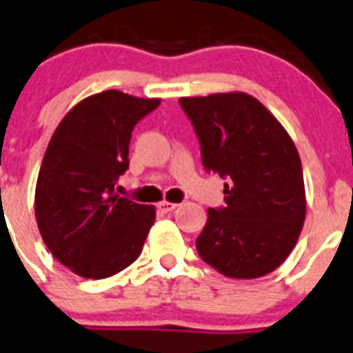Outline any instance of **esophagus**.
Returning a JSON list of instances; mask_svg holds the SVG:
<instances>
[{"label": "esophagus", "instance_id": "1", "mask_svg": "<svg viewBox=\"0 0 353 353\" xmlns=\"http://www.w3.org/2000/svg\"><path fill=\"white\" fill-rule=\"evenodd\" d=\"M176 206H179V204L168 203V201H163V203L157 204V210H159L161 213H170V211H173Z\"/></svg>", "mask_w": 353, "mask_h": 353}]
</instances>
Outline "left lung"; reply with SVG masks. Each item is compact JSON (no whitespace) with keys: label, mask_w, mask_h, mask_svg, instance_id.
<instances>
[{"label":"left lung","mask_w":353,"mask_h":353,"mask_svg":"<svg viewBox=\"0 0 353 353\" xmlns=\"http://www.w3.org/2000/svg\"><path fill=\"white\" fill-rule=\"evenodd\" d=\"M225 204L208 210L199 256L232 279H256L293 251L305 220L301 161L283 124L246 93L180 99Z\"/></svg>","instance_id":"obj_1"}]
</instances>
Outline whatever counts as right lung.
<instances>
[{
    "instance_id": "1",
    "label": "right lung",
    "mask_w": 353,
    "mask_h": 353,
    "mask_svg": "<svg viewBox=\"0 0 353 353\" xmlns=\"http://www.w3.org/2000/svg\"><path fill=\"white\" fill-rule=\"evenodd\" d=\"M117 90L81 100L60 121L48 143L34 211L46 248L86 279H105L142 253L156 220L154 206L116 194L128 170L132 132L159 105Z\"/></svg>"
}]
</instances>
